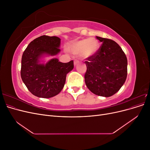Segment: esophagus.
I'll list each match as a JSON object with an SVG mask.
<instances>
[{
	"mask_svg": "<svg viewBox=\"0 0 150 150\" xmlns=\"http://www.w3.org/2000/svg\"><path fill=\"white\" fill-rule=\"evenodd\" d=\"M79 63V61H78V60H75L74 61V66H76V65H77Z\"/></svg>",
	"mask_w": 150,
	"mask_h": 150,
	"instance_id": "obj_1",
	"label": "esophagus"
}]
</instances>
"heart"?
Instances as JSON below:
<instances>
[{
    "instance_id": "1",
    "label": "heart",
    "mask_w": 150,
    "mask_h": 150,
    "mask_svg": "<svg viewBox=\"0 0 150 150\" xmlns=\"http://www.w3.org/2000/svg\"><path fill=\"white\" fill-rule=\"evenodd\" d=\"M99 43L95 39H84L71 43L69 46V51L76 55L84 56H93L97 52Z\"/></svg>"
}]
</instances>
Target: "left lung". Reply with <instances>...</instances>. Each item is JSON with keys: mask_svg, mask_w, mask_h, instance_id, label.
I'll use <instances>...</instances> for the list:
<instances>
[{"mask_svg": "<svg viewBox=\"0 0 150 150\" xmlns=\"http://www.w3.org/2000/svg\"><path fill=\"white\" fill-rule=\"evenodd\" d=\"M102 42L94 55L85 61L86 85L94 94L110 97L124 84L127 77L128 61L125 52L115 41L96 36Z\"/></svg>", "mask_w": 150, "mask_h": 150, "instance_id": "8db88e82", "label": "left lung"}]
</instances>
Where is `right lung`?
<instances>
[{
	"mask_svg": "<svg viewBox=\"0 0 150 150\" xmlns=\"http://www.w3.org/2000/svg\"><path fill=\"white\" fill-rule=\"evenodd\" d=\"M61 39L42 35L30 42L22 54L21 76L26 87L34 96L49 98L59 93L66 75L74 68L73 61L63 63L53 58L40 63L44 56H56L61 51Z\"/></svg>",
	"mask_w": 150,
	"mask_h": 150,
	"instance_id": "1",
	"label": "right lung"
}]
</instances>
